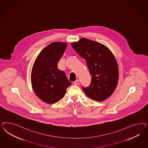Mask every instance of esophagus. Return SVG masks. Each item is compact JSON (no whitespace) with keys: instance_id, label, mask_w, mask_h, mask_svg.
Segmentation results:
<instances>
[{"instance_id":"esophagus-1","label":"esophagus","mask_w":148,"mask_h":148,"mask_svg":"<svg viewBox=\"0 0 148 148\" xmlns=\"http://www.w3.org/2000/svg\"><path fill=\"white\" fill-rule=\"evenodd\" d=\"M79 83H80V81L79 80H76L75 81H74V84L75 85H78L79 84Z\"/></svg>"}]
</instances>
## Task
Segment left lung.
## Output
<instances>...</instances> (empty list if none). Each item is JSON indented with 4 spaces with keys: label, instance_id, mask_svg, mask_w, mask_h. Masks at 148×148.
<instances>
[{
    "label": "left lung",
    "instance_id": "left-lung-1",
    "mask_svg": "<svg viewBox=\"0 0 148 148\" xmlns=\"http://www.w3.org/2000/svg\"><path fill=\"white\" fill-rule=\"evenodd\" d=\"M71 45L86 61L92 76L90 85L82 87V90L88 97L95 101L106 100L114 92L119 78L118 67L113 54L105 45L85 38Z\"/></svg>",
    "mask_w": 148,
    "mask_h": 148
}]
</instances>
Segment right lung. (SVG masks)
Here are the masks:
<instances>
[{"instance_id": "obj_1", "label": "right lung", "mask_w": 148, "mask_h": 148, "mask_svg": "<svg viewBox=\"0 0 148 148\" xmlns=\"http://www.w3.org/2000/svg\"><path fill=\"white\" fill-rule=\"evenodd\" d=\"M67 47L64 42H53L41 51L32 68V87L36 95L47 103L60 100L72 82L58 64Z\"/></svg>"}]
</instances>
